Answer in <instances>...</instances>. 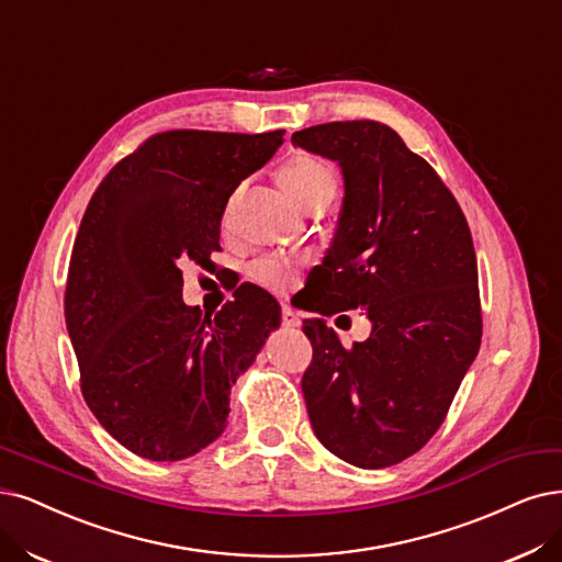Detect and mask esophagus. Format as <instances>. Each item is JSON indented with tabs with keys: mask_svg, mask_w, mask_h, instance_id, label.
Returning a JSON list of instances; mask_svg holds the SVG:
<instances>
[{
	"mask_svg": "<svg viewBox=\"0 0 562 562\" xmlns=\"http://www.w3.org/2000/svg\"><path fill=\"white\" fill-rule=\"evenodd\" d=\"M282 326H286V328H299V326H301L299 315H296L294 310L289 307V305H284V307H282Z\"/></svg>",
	"mask_w": 562,
	"mask_h": 562,
	"instance_id": "34e87169",
	"label": "esophagus"
}]
</instances>
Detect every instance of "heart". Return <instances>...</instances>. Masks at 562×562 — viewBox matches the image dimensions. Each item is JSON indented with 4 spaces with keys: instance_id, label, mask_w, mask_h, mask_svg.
Returning a JSON list of instances; mask_svg holds the SVG:
<instances>
[{
    "instance_id": "b5f03b06",
    "label": "heart",
    "mask_w": 562,
    "mask_h": 562,
    "mask_svg": "<svg viewBox=\"0 0 562 562\" xmlns=\"http://www.w3.org/2000/svg\"><path fill=\"white\" fill-rule=\"evenodd\" d=\"M278 184L282 192L292 199L299 207H305L317 199H334L336 194V176L328 166L315 157H294L289 159L278 171ZM252 278L273 289V292H284L294 280V263L280 257H266L252 263Z\"/></svg>"
}]
</instances>
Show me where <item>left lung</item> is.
I'll list each match as a JSON object with an SVG mask.
<instances>
[{
	"label": "left lung",
	"mask_w": 562,
	"mask_h": 562,
	"mask_svg": "<svg viewBox=\"0 0 562 562\" xmlns=\"http://www.w3.org/2000/svg\"><path fill=\"white\" fill-rule=\"evenodd\" d=\"M292 143L336 161L345 184L307 305L319 315L361 305L372 324L347 349L326 319L303 322L315 349L301 382L310 424L351 465H396L440 428L480 351L470 226L430 164L382 122L317 124Z\"/></svg>",
	"instance_id": "left-lung-1"
}]
</instances>
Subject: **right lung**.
<instances>
[{"mask_svg": "<svg viewBox=\"0 0 562 562\" xmlns=\"http://www.w3.org/2000/svg\"><path fill=\"white\" fill-rule=\"evenodd\" d=\"M282 134H157L113 166L82 215L65 294L80 391L140 459L182 461L215 442L232 386L280 328L278 301L255 284L215 315L184 305L180 266L211 261L228 196Z\"/></svg>", "mask_w": 562, "mask_h": 562, "instance_id": "add662e5", "label": "right lung"}]
</instances>
